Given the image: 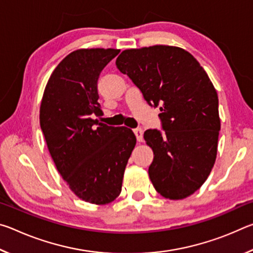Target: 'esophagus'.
<instances>
[{
    "instance_id": "esophagus-1",
    "label": "esophagus",
    "mask_w": 253,
    "mask_h": 253,
    "mask_svg": "<svg viewBox=\"0 0 253 253\" xmlns=\"http://www.w3.org/2000/svg\"><path fill=\"white\" fill-rule=\"evenodd\" d=\"M134 134L136 135V138L138 142H143L144 138H143V129L142 128H135L134 129Z\"/></svg>"
}]
</instances>
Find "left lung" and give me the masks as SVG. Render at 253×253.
Here are the masks:
<instances>
[{
	"instance_id": "left-lung-1",
	"label": "left lung",
	"mask_w": 253,
	"mask_h": 253,
	"mask_svg": "<svg viewBox=\"0 0 253 253\" xmlns=\"http://www.w3.org/2000/svg\"><path fill=\"white\" fill-rule=\"evenodd\" d=\"M116 66L149 106H160L163 130L144 132L154 153L148 169L154 187L166 199L187 198L207 181L216 158L221 123L215 88L198 60L177 46L125 50Z\"/></svg>"
}]
</instances>
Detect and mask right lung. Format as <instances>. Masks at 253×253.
I'll use <instances>...</instances> for the list:
<instances>
[{
  "label": "right lung",
  "instance_id": "1",
  "mask_svg": "<svg viewBox=\"0 0 253 253\" xmlns=\"http://www.w3.org/2000/svg\"><path fill=\"white\" fill-rule=\"evenodd\" d=\"M116 49L76 50L59 63L45 85L40 126L58 172L84 202L108 204L122 192L136 145L127 127L98 123V78Z\"/></svg>",
  "mask_w": 253,
  "mask_h": 253
}]
</instances>
